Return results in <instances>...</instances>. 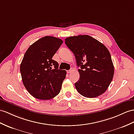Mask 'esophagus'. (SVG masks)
<instances>
[{
    "label": "esophagus",
    "mask_w": 134,
    "mask_h": 134,
    "mask_svg": "<svg viewBox=\"0 0 134 134\" xmlns=\"http://www.w3.org/2000/svg\"><path fill=\"white\" fill-rule=\"evenodd\" d=\"M73 71V69H72V68H71V69H70V70H67V73H70L72 72Z\"/></svg>",
    "instance_id": "obj_1"
}]
</instances>
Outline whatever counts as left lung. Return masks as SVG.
Listing matches in <instances>:
<instances>
[{"label":"left lung","instance_id":"1","mask_svg":"<svg viewBox=\"0 0 134 134\" xmlns=\"http://www.w3.org/2000/svg\"><path fill=\"white\" fill-rule=\"evenodd\" d=\"M80 67V78L75 87L81 95L95 98L105 93L111 82L114 68L109 50L89 35H78L65 39Z\"/></svg>","mask_w":134,"mask_h":134}]
</instances>
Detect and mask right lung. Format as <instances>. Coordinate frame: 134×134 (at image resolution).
Returning <instances> with one entry per match:
<instances>
[{
    "mask_svg": "<svg viewBox=\"0 0 134 134\" xmlns=\"http://www.w3.org/2000/svg\"><path fill=\"white\" fill-rule=\"evenodd\" d=\"M63 42L47 36L32 44L25 53L20 67L23 83L36 98L50 99L60 92L66 71L58 69V63L52 57Z\"/></svg>",
    "mask_w": 134,
    "mask_h": 134,
    "instance_id": "add662e5",
    "label": "right lung"
}]
</instances>
